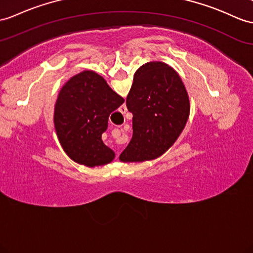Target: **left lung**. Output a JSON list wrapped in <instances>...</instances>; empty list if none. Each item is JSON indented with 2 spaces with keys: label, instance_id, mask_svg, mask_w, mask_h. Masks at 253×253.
I'll return each instance as SVG.
<instances>
[{
  "label": "left lung",
  "instance_id": "obj_1",
  "mask_svg": "<svg viewBox=\"0 0 253 253\" xmlns=\"http://www.w3.org/2000/svg\"><path fill=\"white\" fill-rule=\"evenodd\" d=\"M126 107L133 114V136L119 157L122 162L161 157L179 137L190 115L188 92L180 76L159 61L135 72Z\"/></svg>",
  "mask_w": 253,
  "mask_h": 253
}]
</instances>
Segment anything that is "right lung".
I'll use <instances>...</instances> for the list:
<instances>
[{
	"label": "right lung",
	"instance_id": "right-lung-1",
	"mask_svg": "<svg viewBox=\"0 0 253 253\" xmlns=\"http://www.w3.org/2000/svg\"><path fill=\"white\" fill-rule=\"evenodd\" d=\"M123 102L95 72L73 76L60 90L53 113L55 133L67 157L87 168L112 162L115 152L103 143L102 134L109 115Z\"/></svg>",
	"mask_w": 253,
	"mask_h": 253
}]
</instances>
